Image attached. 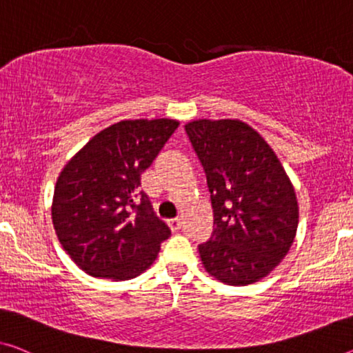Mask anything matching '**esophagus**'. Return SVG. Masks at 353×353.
<instances>
[{"mask_svg":"<svg viewBox=\"0 0 353 353\" xmlns=\"http://www.w3.org/2000/svg\"><path fill=\"white\" fill-rule=\"evenodd\" d=\"M168 227L171 228V231H179L181 230V219L168 220Z\"/></svg>","mask_w":353,"mask_h":353,"instance_id":"34e87169","label":"esophagus"}]
</instances>
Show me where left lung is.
Here are the masks:
<instances>
[{
  "mask_svg": "<svg viewBox=\"0 0 353 353\" xmlns=\"http://www.w3.org/2000/svg\"><path fill=\"white\" fill-rule=\"evenodd\" d=\"M185 131L204 168L214 231L199 244L206 271L227 285L266 277L296 236L298 201L274 150L241 120H193Z\"/></svg>",
  "mask_w": 353,
  "mask_h": 353,
  "instance_id": "8db88e82",
  "label": "left lung"
}]
</instances>
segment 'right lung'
<instances>
[{
  "label": "right lung",
  "instance_id": "1",
  "mask_svg": "<svg viewBox=\"0 0 353 353\" xmlns=\"http://www.w3.org/2000/svg\"><path fill=\"white\" fill-rule=\"evenodd\" d=\"M177 126L172 119L122 120L94 134L63 168L52 222L63 249L87 274L139 276L171 236L139 185Z\"/></svg>",
  "mask_w": 353,
  "mask_h": 353
}]
</instances>
